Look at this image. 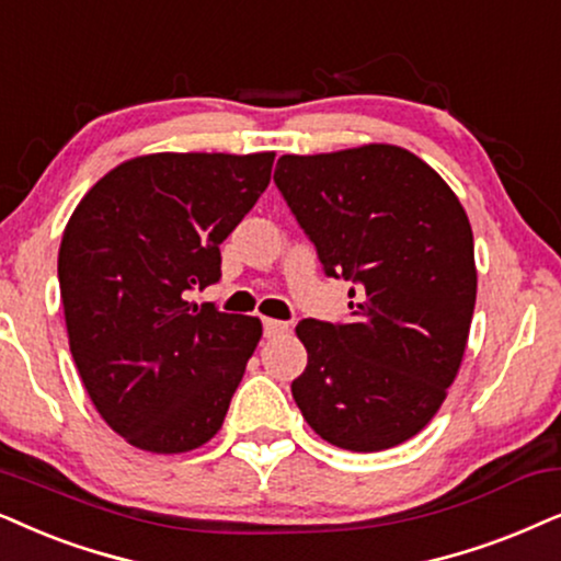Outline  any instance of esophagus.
<instances>
[{"label":"esophagus","instance_id":"obj_1","mask_svg":"<svg viewBox=\"0 0 561 561\" xmlns=\"http://www.w3.org/2000/svg\"><path fill=\"white\" fill-rule=\"evenodd\" d=\"M265 337H278V334L288 332V322H278V319H263Z\"/></svg>","mask_w":561,"mask_h":561}]
</instances>
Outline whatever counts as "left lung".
Returning <instances> with one entry per match:
<instances>
[{
	"instance_id": "1",
	"label": "left lung",
	"mask_w": 561,
	"mask_h": 561,
	"mask_svg": "<svg viewBox=\"0 0 561 561\" xmlns=\"http://www.w3.org/2000/svg\"><path fill=\"white\" fill-rule=\"evenodd\" d=\"M275 185L330 278L353 280L351 322L304 319L290 383L311 431L345 450L410 440L440 410L477 301L467 210L412 151L368 144L278 159Z\"/></svg>"
}]
</instances>
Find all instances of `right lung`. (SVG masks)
Wrapping results in <instances>:
<instances>
[{
	"instance_id": "right-lung-1",
	"label": "right lung",
	"mask_w": 561,
	"mask_h": 561,
	"mask_svg": "<svg viewBox=\"0 0 561 561\" xmlns=\"http://www.w3.org/2000/svg\"><path fill=\"white\" fill-rule=\"evenodd\" d=\"M263 154H149L79 201L58 250L69 347L92 404L130 446L214 438L263 334L257 317L185 301L221 278V247L271 183Z\"/></svg>"
}]
</instances>
